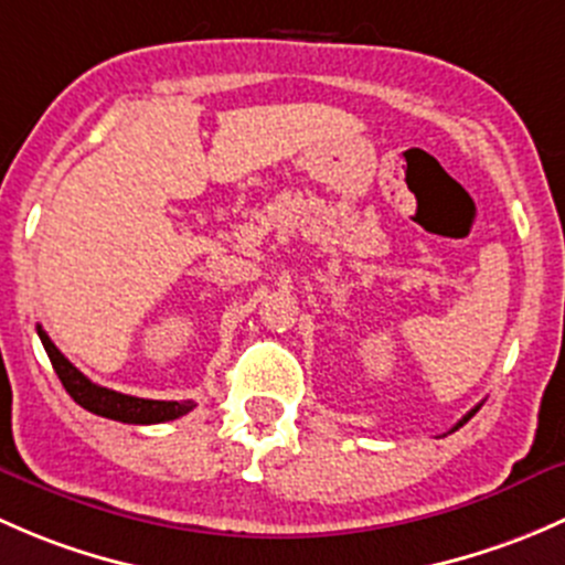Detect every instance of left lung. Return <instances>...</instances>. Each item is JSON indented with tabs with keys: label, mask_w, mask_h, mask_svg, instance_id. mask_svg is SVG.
Returning <instances> with one entry per match:
<instances>
[{
	"label": "left lung",
	"mask_w": 565,
	"mask_h": 565,
	"mask_svg": "<svg viewBox=\"0 0 565 565\" xmlns=\"http://www.w3.org/2000/svg\"><path fill=\"white\" fill-rule=\"evenodd\" d=\"M476 411H479V408H473V411H470V413H468V416H462V418H459V422H457V427H455V429H459V427H462V424H465V422H468V418H470V416H473V413H476ZM455 429H451V433H455Z\"/></svg>",
	"instance_id": "obj_1"
}]
</instances>
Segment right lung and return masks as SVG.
<instances>
[{"label":"right lung","instance_id":"add662e5","mask_svg":"<svg viewBox=\"0 0 565 565\" xmlns=\"http://www.w3.org/2000/svg\"><path fill=\"white\" fill-rule=\"evenodd\" d=\"M40 342H43L45 353H49L51 364H54L56 375H60L62 386L67 388L70 397L97 416L114 418V422L125 424H160V422H173V418L184 416L195 408L193 399H184V403H166V399H143V397H130V394L114 392V388L97 386L89 377L84 375L78 367L67 362L65 353L51 342V337L45 334L43 326L38 323Z\"/></svg>","mask_w":565,"mask_h":565}]
</instances>
